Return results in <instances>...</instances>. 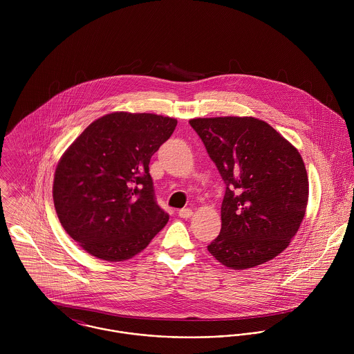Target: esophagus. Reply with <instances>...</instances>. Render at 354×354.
<instances>
[{"label": "esophagus", "instance_id": "1", "mask_svg": "<svg viewBox=\"0 0 354 354\" xmlns=\"http://www.w3.org/2000/svg\"><path fill=\"white\" fill-rule=\"evenodd\" d=\"M192 209L191 208H183V209H180L178 211V216L180 218H184V219H188V218H191L192 216Z\"/></svg>", "mask_w": 354, "mask_h": 354}]
</instances>
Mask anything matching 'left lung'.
Returning <instances> with one entry per match:
<instances>
[{"label": "left lung", "mask_w": 354, "mask_h": 354, "mask_svg": "<svg viewBox=\"0 0 354 354\" xmlns=\"http://www.w3.org/2000/svg\"><path fill=\"white\" fill-rule=\"evenodd\" d=\"M225 185L219 236L207 247L233 270L263 264L288 248L303 222V158L271 125L253 117L189 121Z\"/></svg>", "instance_id": "1"}]
</instances>
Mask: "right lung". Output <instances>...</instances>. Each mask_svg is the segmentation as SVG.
I'll return each instance as SVG.
<instances>
[{
  "label": "right lung",
  "instance_id": "add662e5",
  "mask_svg": "<svg viewBox=\"0 0 354 354\" xmlns=\"http://www.w3.org/2000/svg\"><path fill=\"white\" fill-rule=\"evenodd\" d=\"M176 125V118L150 113H110L62 155L54 174V207L65 232L86 252L107 261L131 259L167 223L149 165Z\"/></svg>",
  "mask_w": 354,
  "mask_h": 354
}]
</instances>
